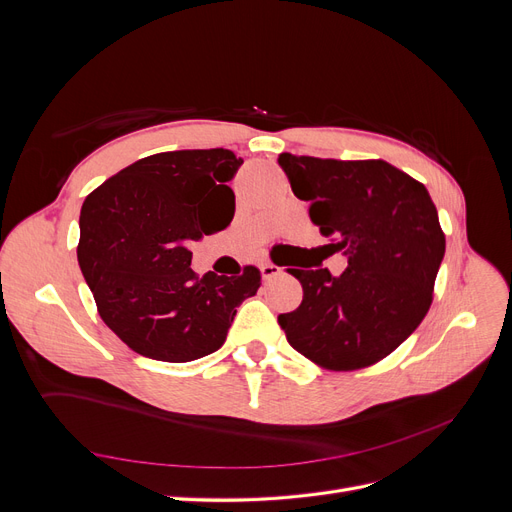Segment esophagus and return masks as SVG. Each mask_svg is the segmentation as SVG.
<instances>
[{"label":"esophagus","instance_id":"esophagus-1","mask_svg":"<svg viewBox=\"0 0 512 512\" xmlns=\"http://www.w3.org/2000/svg\"><path fill=\"white\" fill-rule=\"evenodd\" d=\"M260 273H262V280H273V277H277L282 273V269L273 265V262H262L260 265Z\"/></svg>","mask_w":512,"mask_h":512}]
</instances>
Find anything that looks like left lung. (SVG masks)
<instances>
[{"instance_id":"8db88e82","label":"left lung","mask_w":512,"mask_h":512,"mask_svg":"<svg viewBox=\"0 0 512 512\" xmlns=\"http://www.w3.org/2000/svg\"><path fill=\"white\" fill-rule=\"evenodd\" d=\"M294 196L348 269H288L303 301L277 322L288 344L331 371L382 361L429 312L446 239L421 181L384 160H320L280 153Z\"/></svg>"}]
</instances>
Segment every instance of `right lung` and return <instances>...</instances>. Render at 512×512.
Instances as JSON below:
<instances>
[{
    "mask_svg": "<svg viewBox=\"0 0 512 512\" xmlns=\"http://www.w3.org/2000/svg\"><path fill=\"white\" fill-rule=\"evenodd\" d=\"M243 160L230 149L164 151L123 168L91 192L76 247L98 314L147 359L188 363L226 342L260 271L196 275L190 245L235 215L228 181Z\"/></svg>",
    "mask_w": 512,
    "mask_h": 512,
    "instance_id": "right-lung-1",
    "label": "right lung"
}]
</instances>
